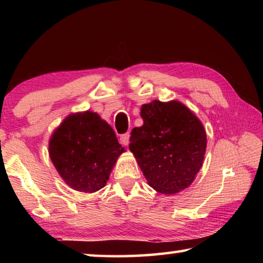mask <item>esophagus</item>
Masks as SVG:
<instances>
[{"mask_svg":"<svg viewBox=\"0 0 263 263\" xmlns=\"http://www.w3.org/2000/svg\"><path fill=\"white\" fill-rule=\"evenodd\" d=\"M121 144L124 146H127L130 144V133H125L121 137Z\"/></svg>","mask_w":263,"mask_h":263,"instance_id":"esophagus-1","label":"esophagus"}]
</instances>
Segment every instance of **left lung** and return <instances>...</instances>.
Segmentation results:
<instances>
[{"label": "left lung", "mask_w": 263, "mask_h": 263, "mask_svg": "<svg viewBox=\"0 0 263 263\" xmlns=\"http://www.w3.org/2000/svg\"><path fill=\"white\" fill-rule=\"evenodd\" d=\"M144 124L131 132L128 146L147 183L174 195L193 183L206 149V133L197 116L180 101L154 100L141 105Z\"/></svg>", "instance_id": "8db88e82"}]
</instances>
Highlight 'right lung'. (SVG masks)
Segmentation results:
<instances>
[{
    "mask_svg": "<svg viewBox=\"0 0 263 263\" xmlns=\"http://www.w3.org/2000/svg\"><path fill=\"white\" fill-rule=\"evenodd\" d=\"M124 148L99 114H69L51 135L48 154L66 184L80 193L103 188Z\"/></svg>",
    "mask_w": 263,
    "mask_h": 263,
    "instance_id": "right-lung-1",
    "label": "right lung"
}]
</instances>
